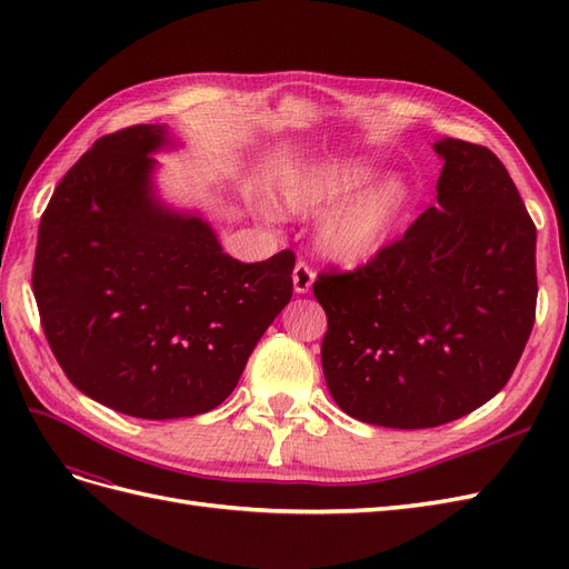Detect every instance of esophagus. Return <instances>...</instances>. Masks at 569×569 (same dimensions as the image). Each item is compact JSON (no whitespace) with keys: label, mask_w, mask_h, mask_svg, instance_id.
Returning a JSON list of instances; mask_svg holds the SVG:
<instances>
[{"label":"esophagus","mask_w":569,"mask_h":569,"mask_svg":"<svg viewBox=\"0 0 569 569\" xmlns=\"http://www.w3.org/2000/svg\"><path fill=\"white\" fill-rule=\"evenodd\" d=\"M291 280H295L297 295H308V291H311V287H313V282H316V272H313L311 266L299 261L295 266V272H291Z\"/></svg>","instance_id":"obj_1"}]
</instances>
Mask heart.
<instances>
[{
  "mask_svg": "<svg viewBox=\"0 0 569 569\" xmlns=\"http://www.w3.org/2000/svg\"><path fill=\"white\" fill-rule=\"evenodd\" d=\"M375 173V163L363 157L291 166L278 180V209L301 218L322 212L318 253L341 266L368 263L387 249L412 203L403 176Z\"/></svg>",
  "mask_w": 569,
  "mask_h": 569,
  "instance_id": "1",
  "label": "heart"
}]
</instances>
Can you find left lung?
Segmentation results:
<instances>
[{
  "label": "left lung",
  "mask_w": 569,
  "mask_h": 569,
  "mask_svg": "<svg viewBox=\"0 0 569 569\" xmlns=\"http://www.w3.org/2000/svg\"><path fill=\"white\" fill-rule=\"evenodd\" d=\"M437 206L353 272H327L322 372L347 416L427 429L506 387L537 313V228L493 151L453 137Z\"/></svg>",
  "instance_id": "1"
}]
</instances>
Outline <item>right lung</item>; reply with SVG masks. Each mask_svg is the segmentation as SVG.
Instances as JSON below:
<instances>
[{"label":"right lung","instance_id":"add662e5","mask_svg":"<svg viewBox=\"0 0 569 569\" xmlns=\"http://www.w3.org/2000/svg\"><path fill=\"white\" fill-rule=\"evenodd\" d=\"M168 126L101 137L40 220L32 291L61 370L84 396L144 420L228 399L291 299L295 253L242 263L197 211L161 201L151 153Z\"/></svg>","mask_w":569,"mask_h":569}]
</instances>
